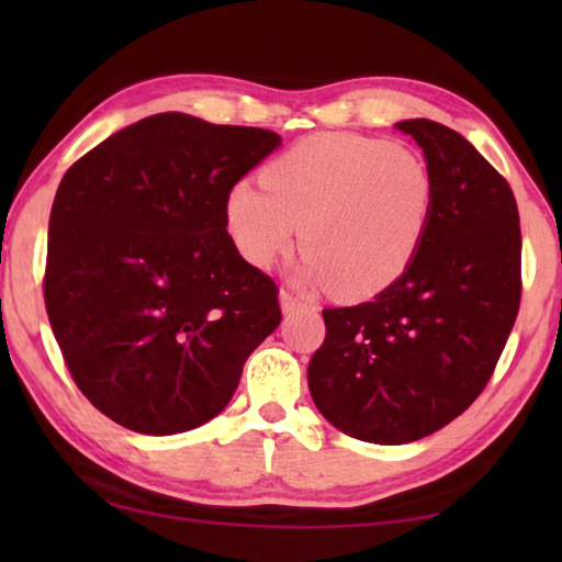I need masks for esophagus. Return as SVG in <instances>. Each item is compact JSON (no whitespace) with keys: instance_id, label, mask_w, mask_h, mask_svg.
<instances>
[{"instance_id":"esophagus-1","label":"esophagus","mask_w":562,"mask_h":562,"mask_svg":"<svg viewBox=\"0 0 562 562\" xmlns=\"http://www.w3.org/2000/svg\"><path fill=\"white\" fill-rule=\"evenodd\" d=\"M302 304H307V302H304L300 294H294L290 290H282L280 292V307H282V312H294V310H300Z\"/></svg>"}]
</instances>
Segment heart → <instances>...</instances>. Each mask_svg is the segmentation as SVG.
Instances as JSON below:
<instances>
[{
  "mask_svg": "<svg viewBox=\"0 0 562 562\" xmlns=\"http://www.w3.org/2000/svg\"><path fill=\"white\" fill-rule=\"evenodd\" d=\"M434 176L412 148L357 133H315L240 180L225 198L237 252L268 268L300 237L304 278L345 300L386 290L412 265L429 227Z\"/></svg>",
  "mask_w": 562,
  "mask_h": 562,
  "instance_id": "b5f03b06",
  "label": "heart"
}]
</instances>
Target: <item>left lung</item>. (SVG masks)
Instances as JSON below:
<instances>
[{
	"label": "left lung",
	"mask_w": 562,
	"mask_h": 562,
	"mask_svg": "<svg viewBox=\"0 0 562 562\" xmlns=\"http://www.w3.org/2000/svg\"><path fill=\"white\" fill-rule=\"evenodd\" d=\"M396 128L424 150L434 207L412 265L372 302L322 310L307 367L319 414L369 443L443 429L486 389L520 307V221L508 180L461 133Z\"/></svg>",
	"instance_id": "left-lung-1"
}]
</instances>
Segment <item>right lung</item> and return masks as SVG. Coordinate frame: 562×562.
<instances>
[{
    "instance_id": "right-lung-1",
    "label": "right lung",
    "mask_w": 562,
    "mask_h": 562,
    "mask_svg": "<svg viewBox=\"0 0 562 562\" xmlns=\"http://www.w3.org/2000/svg\"><path fill=\"white\" fill-rule=\"evenodd\" d=\"M280 146L250 126L156 113L61 178L44 302L81 394L131 431L211 422L280 325L278 284L227 235L225 198Z\"/></svg>"
}]
</instances>
